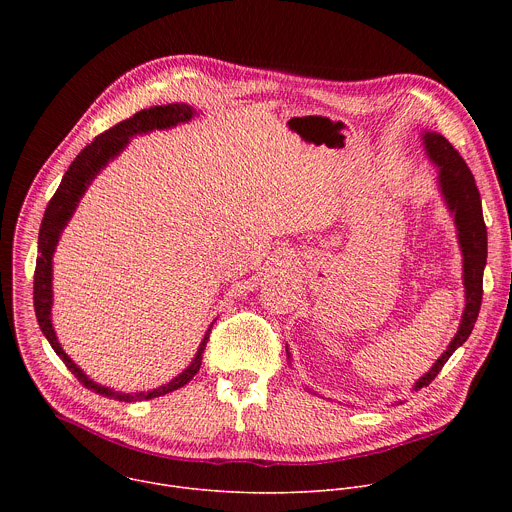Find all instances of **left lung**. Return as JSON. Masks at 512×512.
Returning <instances> with one entry per match:
<instances>
[{"label": "left lung", "mask_w": 512, "mask_h": 512, "mask_svg": "<svg viewBox=\"0 0 512 512\" xmlns=\"http://www.w3.org/2000/svg\"><path fill=\"white\" fill-rule=\"evenodd\" d=\"M423 141H425V150H427L429 158L437 166H440L442 192L448 200V206L454 210V216H456L458 237H460V245H462V253H464L466 308H464V316H462L458 334L450 342L448 350L440 358H437V362L429 369V373L423 375L415 383V391H419L421 387H427L437 375H440L448 358L472 334L478 312H480V304H482V275H484L486 253H488L480 192H478V186L474 182V176H472L468 164L464 162V158L458 154V150L444 135L427 131L423 135Z\"/></svg>", "instance_id": "obj_1"}]
</instances>
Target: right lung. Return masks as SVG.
<instances>
[{
    "label": "right lung",
    "instance_id": "right-lung-1",
    "mask_svg": "<svg viewBox=\"0 0 512 512\" xmlns=\"http://www.w3.org/2000/svg\"><path fill=\"white\" fill-rule=\"evenodd\" d=\"M194 115V111L188 105H164V107H152V109H143L139 113H135L133 117L109 127L107 131H103L101 135H97L89 145H85L83 152L75 158L66 170V174L62 176V182L58 186V190L54 192V196L50 198L44 218H42V227H40V237H38V259H36V271H34V312L40 324L42 334L48 338L50 346L54 348V352L62 358V362L66 364V369L75 375L87 389L103 395V397H111L117 401H141V399H154V397H162L166 393H172L180 387H184L186 383L192 381V377L198 373L200 364H202V352L206 348V342L210 338V328L198 348V354L194 356L190 367L178 375L174 381H170L166 387L154 389L150 393H135V395H125V393H115L107 387H101L93 381H89L85 377V373L72 362L64 350L60 348L54 330H52V322H50V306H52V253L54 247L58 243V237L64 229V225L68 223L70 214L75 212L81 196L85 194L89 182L97 176V172L111 160L115 158L129 141L131 135L135 133H145L152 129H164V127H172L180 121H188Z\"/></svg>",
    "mask_w": 512,
    "mask_h": 512
}]
</instances>
